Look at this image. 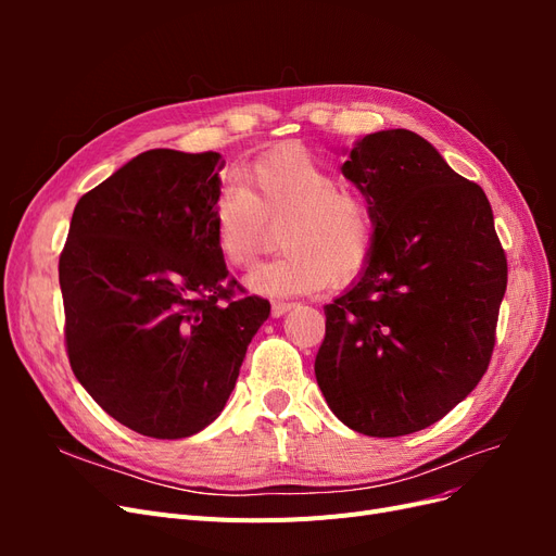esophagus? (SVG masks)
I'll use <instances>...</instances> for the list:
<instances>
[{
    "label": "esophagus",
    "mask_w": 556,
    "mask_h": 556,
    "mask_svg": "<svg viewBox=\"0 0 556 556\" xmlns=\"http://www.w3.org/2000/svg\"><path fill=\"white\" fill-rule=\"evenodd\" d=\"M292 306H294V304H290V301H274L271 315H274V317H282L285 313H290V311H292Z\"/></svg>",
    "instance_id": "1"
}]
</instances>
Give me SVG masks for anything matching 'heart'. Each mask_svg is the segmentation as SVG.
I'll return each instance as SVG.
<instances>
[{"instance_id":"heart-1","label":"heart","mask_w":556,"mask_h":556,"mask_svg":"<svg viewBox=\"0 0 556 556\" xmlns=\"http://www.w3.org/2000/svg\"><path fill=\"white\" fill-rule=\"evenodd\" d=\"M276 262L245 278L248 290L294 296L345 285L362 274L376 243V217L357 194L341 190L336 174L296 143L280 146L248 164L241 185H225L215 197L211 231L220 257L248 268L280 227Z\"/></svg>"}]
</instances>
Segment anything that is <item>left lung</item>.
<instances>
[{"label":"left lung","instance_id":"8db88e82","mask_svg":"<svg viewBox=\"0 0 556 556\" xmlns=\"http://www.w3.org/2000/svg\"><path fill=\"white\" fill-rule=\"evenodd\" d=\"M341 166L376 217V243L325 306L315 378L352 431L376 439L439 422L484 376L508 264L480 185L410 129L366 134Z\"/></svg>","mask_w":556,"mask_h":556}]
</instances>
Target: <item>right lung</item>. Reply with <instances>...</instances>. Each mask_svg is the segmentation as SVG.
<instances>
[{"mask_svg": "<svg viewBox=\"0 0 556 556\" xmlns=\"http://www.w3.org/2000/svg\"><path fill=\"white\" fill-rule=\"evenodd\" d=\"M220 169V153L146 150L78 199L60 255L72 371L150 439H188L223 413L271 313L231 299L211 231Z\"/></svg>", "mask_w": 556, "mask_h": 556, "instance_id": "1", "label": "right lung"}]
</instances>
